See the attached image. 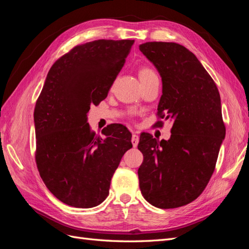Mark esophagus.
<instances>
[{
	"mask_svg": "<svg viewBox=\"0 0 249 249\" xmlns=\"http://www.w3.org/2000/svg\"><path fill=\"white\" fill-rule=\"evenodd\" d=\"M132 144H133V146L134 147H136L137 145H138V143H139V136L137 134H133L132 135Z\"/></svg>",
	"mask_w": 249,
	"mask_h": 249,
	"instance_id": "obj_1",
	"label": "esophagus"
}]
</instances>
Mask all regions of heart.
<instances>
[{
  "label": "heart",
  "instance_id": "obj_1",
  "mask_svg": "<svg viewBox=\"0 0 249 249\" xmlns=\"http://www.w3.org/2000/svg\"><path fill=\"white\" fill-rule=\"evenodd\" d=\"M155 71L149 69V67H142V69L139 71V79H144V78H148L155 76Z\"/></svg>",
  "mask_w": 249,
  "mask_h": 249
}]
</instances>
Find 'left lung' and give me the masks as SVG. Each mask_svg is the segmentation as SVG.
<instances>
[{
    "instance_id": "obj_1",
    "label": "left lung",
    "mask_w": 249,
    "mask_h": 249,
    "mask_svg": "<svg viewBox=\"0 0 249 249\" xmlns=\"http://www.w3.org/2000/svg\"><path fill=\"white\" fill-rule=\"evenodd\" d=\"M139 50L162 78L157 115L173 120L169 140L140 135L139 187L150 205L175 209L196 199L215 170L225 137L220 95L205 67L185 47L154 41L140 44Z\"/></svg>"
}]
</instances>
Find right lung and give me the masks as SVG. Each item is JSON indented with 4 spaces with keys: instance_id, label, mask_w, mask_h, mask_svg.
Returning a JSON list of instances; mask_svg holds the SVG:
<instances>
[{
    "instance_id": "1",
    "label": "right lung",
    "mask_w": 249,
    "mask_h": 249,
    "mask_svg": "<svg viewBox=\"0 0 249 249\" xmlns=\"http://www.w3.org/2000/svg\"><path fill=\"white\" fill-rule=\"evenodd\" d=\"M134 40L99 39L74 47L48 72L34 109L35 160L52 194L74 208L99 206L133 145L132 134L113 124L96 135L87 113L99 105L122 71Z\"/></svg>"
}]
</instances>
